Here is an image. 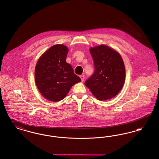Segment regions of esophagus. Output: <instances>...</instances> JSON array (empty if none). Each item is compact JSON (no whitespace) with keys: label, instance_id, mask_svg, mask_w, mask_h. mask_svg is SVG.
<instances>
[{"label":"esophagus","instance_id":"1","mask_svg":"<svg viewBox=\"0 0 159 159\" xmlns=\"http://www.w3.org/2000/svg\"><path fill=\"white\" fill-rule=\"evenodd\" d=\"M80 79H81L82 82H83V81H84V76H83V75L80 76Z\"/></svg>","mask_w":159,"mask_h":159}]
</instances>
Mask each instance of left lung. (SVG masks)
<instances>
[{"instance_id": "obj_1", "label": "left lung", "mask_w": 159, "mask_h": 159, "mask_svg": "<svg viewBox=\"0 0 159 159\" xmlns=\"http://www.w3.org/2000/svg\"><path fill=\"white\" fill-rule=\"evenodd\" d=\"M90 52L95 71L85 81V85L99 100L114 97L121 91L125 80V67L120 55L104 45L91 48Z\"/></svg>"}]
</instances>
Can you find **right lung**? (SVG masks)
I'll return each instance as SVG.
<instances>
[{"label": "right lung", "mask_w": 159, "mask_h": 159, "mask_svg": "<svg viewBox=\"0 0 159 159\" xmlns=\"http://www.w3.org/2000/svg\"><path fill=\"white\" fill-rule=\"evenodd\" d=\"M68 48L58 44L51 46L39 59L36 66L35 82L40 93L49 101L64 98L71 88L81 81L71 66L66 62Z\"/></svg>", "instance_id": "add662e5"}]
</instances>
